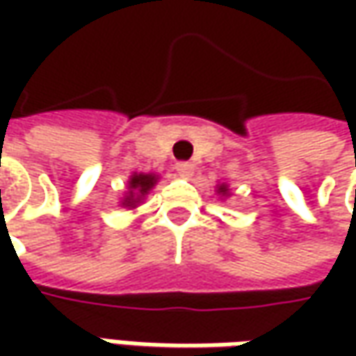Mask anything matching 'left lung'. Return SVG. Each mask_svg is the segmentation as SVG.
Listing matches in <instances>:
<instances>
[{
  "mask_svg": "<svg viewBox=\"0 0 356 356\" xmlns=\"http://www.w3.org/2000/svg\"><path fill=\"white\" fill-rule=\"evenodd\" d=\"M158 182L156 174H132L129 180V192H127V198L122 202V206L127 208H136L140 204V200L152 190V186Z\"/></svg>",
  "mask_w": 356,
  "mask_h": 356,
  "instance_id": "1",
  "label": "left lung"
}]
</instances>
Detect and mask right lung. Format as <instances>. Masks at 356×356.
Returning a JSON list of instances; mask_svg holds the SVG:
<instances>
[{"mask_svg":"<svg viewBox=\"0 0 356 356\" xmlns=\"http://www.w3.org/2000/svg\"><path fill=\"white\" fill-rule=\"evenodd\" d=\"M218 194H222V196H226V194H227V186H226V184L220 186V188H218Z\"/></svg>","mask_w":356,"mask_h":356,"instance_id":"obj_1","label":"right lung"}]
</instances>
